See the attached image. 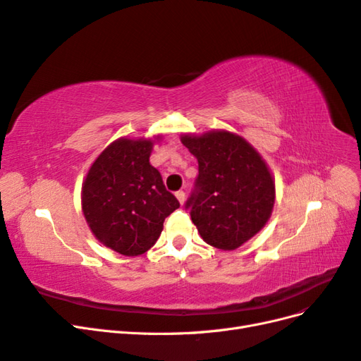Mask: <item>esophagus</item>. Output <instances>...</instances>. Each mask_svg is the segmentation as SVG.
Instances as JSON below:
<instances>
[{
  "mask_svg": "<svg viewBox=\"0 0 361 361\" xmlns=\"http://www.w3.org/2000/svg\"><path fill=\"white\" fill-rule=\"evenodd\" d=\"M176 197H178V200H179L180 204L185 203V192H183L182 190H180V191H176Z\"/></svg>",
  "mask_w": 361,
  "mask_h": 361,
  "instance_id": "esophagus-1",
  "label": "esophagus"
}]
</instances>
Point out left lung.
Wrapping results in <instances>:
<instances>
[{
    "instance_id": "left-lung-1",
    "label": "left lung",
    "mask_w": 361,
    "mask_h": 361,
    "mask_svg": "<svg viewBox=\"0 0 361 361\" xmlns=\"http://www.w3.org/2000/svg\"><path fill=\"white\" fill-rule=\"evenodd\" d=\"M180 141L199 162L185 209L204 243L236 250L267 224L274 206L276 185L265 161L227 130L183 135Z\"/></svg>"
}]
</instances>
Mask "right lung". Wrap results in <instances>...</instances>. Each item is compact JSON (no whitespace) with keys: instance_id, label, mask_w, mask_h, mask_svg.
<instances>
[{"instance_id":"1","label":"right lung","mask_w":361,"mask_h":361,"mask_svg":"<svg viewBox=\"0 0 361 361\" xmlns=\"http://www.w3.org/2000/svg\"><path fill=\"white\" fill-rule=\"evenodd\" d=\"M154 141L120 138L93 162L82 185V212L93 235L123 256L143 255L180 206L150 166Z\"/></svg>"}]
</instances>
